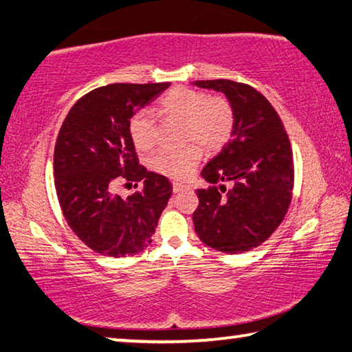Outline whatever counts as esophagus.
I'll return each mask as SVG.
<instances>
[{
    "label": "esophagus",
    "mask_w": 352,
    "mask_h": 352,
    "mask_svg": "<svg viewBox=\"0 0 352 352\" xmlns=\"http://www.w3.org/2000/svg\"><path fill=\"white\" fill-rule=\"evenodd\" d=\"M172 186H174V192H182L183 189H188L189 188V186H186V184L178 183V182H174V184H172Z\"/></svg>",
    "instance_id": "obj_1"
}]
</instances>
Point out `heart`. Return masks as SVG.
I'll list each match as a JSON object with an SVG mask.
<instances>
[{
    "instance_id": "b5f03b06",
    "label": "heart",
    "mask_w": 352,
    "mask_h": 352,
    "mask_svg": "<svg viewBox=\"0 0 352 352\" xmlns=\"http://www.w3.org/2000/svg\"><path fill=\"white\" fill-rule=\"evenodd\" d=\"M160 109L169 116L183 119L184 140L189 142L182 148H160L151 160L153 170L160 174L183 178L197 166L201 151H219L230 138L234 124V113L225 98H208V94L186 87H175L160 99ZM130 136L135 146L146 151L155 140L153 116L148 110L136 113L130 121Z\"/></svg>"
}]
</instances>
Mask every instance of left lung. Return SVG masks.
<instances>
[{
  "mask_svg": "<svg viewBox=\"0 0 352 352\" xmlns=\"http://www.w3.org/2000/svg\"><path fill=\"white\" fill-rule=\"evenodd\" d=\"M192 85L223 93L234 113L230 141L200 174L211 186L197 190L195 233L217 252H248L269 239L289 210V136L272 104L253 87L226 79Z\"/></svg>",
  "mask_w": 352,
  "mask_h": 352,
  "instance_id": "left-lung-1",
  "label": "left lung"
}]
</instances>
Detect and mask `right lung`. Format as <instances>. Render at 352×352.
Here are the masks:
<instances>
[{
    "label": "right lung",
    "mask_w": 352,
    "mask_h": 352,
    "mask_svg": "<svg viewBox=\"0 0 352 352\" xmlns=\"http://www.w3.org/2000/svg\"><path fill=\"white\" fill-rule=\"evenodd\" d=\"M169 85L96 88L77 100L62 124L54 151L57 199L71 230L96 253L124 258L151 245L172 184L138 163L129 126ZM119 181H140L143 189L122 199L114 194Z\"/></svg>",
    "instance_id": "add662e5"
}]
</instances>
